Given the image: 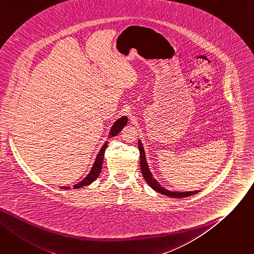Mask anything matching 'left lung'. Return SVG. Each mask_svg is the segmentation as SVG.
I'll return each mask as SVG.
<instances>
[{
	"label": "left lung",
	"instance_id": "obj_1",
	"mask_svg": "<svg viewBox=\"0 0 254 254\" xmlns=\"http://www.w3.org/2000/svg\"><path fill=\"white\" fill-rule=\"evenodd\" d=\"M138 146H139V151H140V164H141V171H142V175L145 179V181L147 182V184L150 186V187L155 190L156 192L166 195V196H170L173 198H185V197H188V196H192L196 193H198V191H191V192H171V191H167L164 188H162L161 186L158 184V182L153 179L152 177L150 171H149V167L146 161V157H145V151L143 148L142 143L139 141L138 142Z\"/></svg>",
	"mask_w": 254,
	"mask_h": 254
}]
</instances>
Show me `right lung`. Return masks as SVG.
I'll return each instance as SVG.
<instances>
[{
  "label": "right lung",
  "mask_w": 254,
  "mask_h": 254,
  "mask_svg": "<svg viewBox=\"0 0 254 254\" xmlns=\"http://www.w3.org/2000/svg\"><path fill=\"white\" fill-rule=\"evenodd\" d=\"M127 124V118L126 116H123L122 118H120V120H117L114 125L112 126L111 129H110V132H109V138L111 137H114L116 136V134L120 132L125 127L126 125ZM108 145V141H106L104 143V145L102 146V148H101L100 152L97 155V158L94 162V165L92 167V170L90 172V174L84 178L81 182H79L78 184H75L73 186V189H76V188H81L83 187V186H88L90 185L91 183H93L100 175V172L101 170H102V164H103V159H104V153H105V150H106V147ZM62 189H68L67 187H64Z\"/></svg>",
  "instance_id": "obj_1"
}]
</instances>
